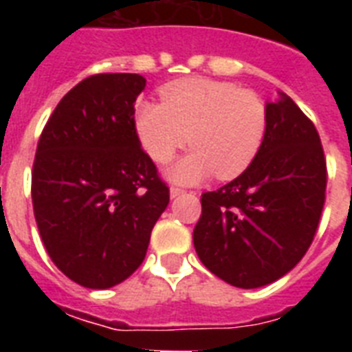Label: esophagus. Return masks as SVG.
Listing matches in <instances>:
<instances>
[{
	"label": "esophagus",
	"instance_id": "1",
	"mask_svg": "<svg viewBox=\"0 0 352 352\" xmlns=\"http://www.w3.org/2000/svg\"><path fill=\"white\" fill-rule=\"evenodd\" d=\"M182 193H186V190H182V188H179V186H171L170 188V195L173 199L175 197H181Z\"/></svg>",
	"mask_w": 352,
	"mask_h": 352
}]
</instances>
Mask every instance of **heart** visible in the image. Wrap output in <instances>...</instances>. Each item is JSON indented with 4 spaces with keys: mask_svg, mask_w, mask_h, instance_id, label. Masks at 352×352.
I'll return each instance as SVG.
<instances>
[{
    "mask_svg": "<svg viewBox=\"0 0 352 352\" xmlns=\"http://www.w3.org/2000/svg\"><path fill=\"white\" fill-rule=\"evenodd\" d=\"M160 98L138 102L135 126L157 164L170 162L186 142L193 148L170 170L173 181L190 184L212 173L228 181L254 162L267 135V107L257 93L192 76L166 84Z\"/></svg>",
    "mask_w": 352,
    "mask_h": 352,
    "instance_id": "1",
    "label": "heart"
}]
</instances>
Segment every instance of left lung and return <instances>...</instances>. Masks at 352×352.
I'll use <instances>...</instances> for the list:
<instances>
[{"label":"left lung","instance_id":"obj_1","mask_svg":"<svg viewBox=\"0 0 352 352\" xmlns=\"http://www.w3.org/2000/svg\"><path fill=\"white\" fill-rule=\"evenodd\" d=\"M327 162L312 120L281 95L267 104V135L237 179L201 195L199 259L226 283L257 289L292 270L322 219Z\"/></svg>","mask_w":352,"mask_h":352}]
</instances>
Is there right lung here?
Returning <instances> with one entry per match:
<instances>
[{
    "mask_svg": "<svg viewBox=\"0 0 352 352\" xmlns=\"http://www.w3.org/2000/svg\"><path fill=\"white\" fill-rule=\"evenodd\" d=\"M146 78L93 74L47 120L32 164V208L52 263L74 283L109 289L142 265L170 188L138 140Z\"/></svg>",
    "mask_w": 352,
    "mask_h": 352,
    "instance_id": "right-lung-1",
    "label": "right lung"
}]
</instances>
